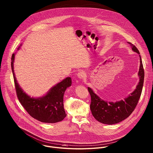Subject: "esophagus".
<instances>
[{
    "label": "esophagus",
    "instance_id": "1",
    "mask_svg": "<svg viewBox=\"0 0 153 153\" xmlns=\"http://www.w3.org/2000/svg\"><path fill=\"white\" fill-rule=\"evenodd\" d=\"M78 78H79L80 79H83L86 76L85 74V73L84 71H80L78 73V74H77Z\"/></svg>",
    "mask_w": 153,
    "mask_h": 153
}]
</instances>
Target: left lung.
Masks as SVG:
<instances>
[{
  "mask_svg": "<svg viewBox=\"0 0 153 153\" xmlns=\"http://www.w3.org/2000/svg\"><path fill=\"white\" fill-rule=\"evenodd\" d=\"M128 43L132 46V49L134 52L140 54L135 45L131 42H128ZM140 59L139 83L135 90L127 98H125V100L116 102L105 101L97 95L91 88H88L91 97L90 108L93 116L97 120L104 124L113 125L124 120L134 111L140 98L144 80V70L140 55Z\"/></svg>",
  "mask_w": 153,
  "mask_h": 153,
  "instance_id": "left-lung-1",
  "label": "left lung"
}]
</instances>
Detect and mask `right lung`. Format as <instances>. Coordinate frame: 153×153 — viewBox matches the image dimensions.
I'll return each mask as SVG.
<instances>
[{
	"instance_id": "obj_1",
	"label": "right lung",
	"mask_w": 153,
	"mask_h": 153,
	"mask_svg": "<svg viewBox=\"0 0 153 153\" xmlns=\"http://www.w3.org/2000/svg\"><path fill=\"white\" fill-rule=\"evenodd\" d=\"M20 46L18 47L19 50ZM15 53L11 58V68L17 97L27 113L34 119L43 123H54L62 121L66 116L64 108L63 98L66 89L71 85V77H68L52 87L42 97H30L20 88L16 79L13 62Z\"/></svg>"
}]
</instances>
